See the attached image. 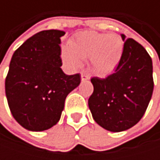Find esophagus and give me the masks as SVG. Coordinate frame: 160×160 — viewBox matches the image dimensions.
I'll use <instances>...</instances> for the list:
<instances>
[{"mask_svg":"<svg viewBox=\"0 0 160 160\" xmlns=\"http://www.w3.org/2000/svg\"><path fill=\"white\" fill-rule=\"evenodd\" d=\"M80 77H81V80H87L90 79V77L87 74H84V73H81L80 74Z\"/></svg>","mask_w":160,"mask_h":160,"instance_id":"1","label":"esophagus"}]
</instances>
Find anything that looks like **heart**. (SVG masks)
Masks as SVG:
<instances>
[{"label":"heart","instance_id":"obj_1","mask_svg":"<svg viewBox=\"0 0 160 160\" xmlns=\"http://www.w3.org/2000/svg\"><path fill=\"white\" fill-rule=\"evenodd\" d=\"M122 52L123 42L118 35L85 30L76 34L70 40L69 45L62 48L61 57L71 68H80L82 58L89 57L92 72L107 76L118 67Z\"/></svg>","mask_w":160,"mask_h":160}]
</instances>
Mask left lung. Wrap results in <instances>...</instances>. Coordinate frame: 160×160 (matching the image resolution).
<instances>
[{
  "mask_svg": "<svg viewBox=\"0 0 160 160\" xmlns=\"http://www.w3.org/2000/svg\"><path fill=\"white\" fill-rule=\"evenodd\" d=\"M121 37L123 52L115 72L105 79H91L93 92L88 100L96 123L114 132L128 130L139 122L154 89L150 55L133 39Z\"/></svg>",
  "mask_w": 160,
  "mask_h": 160,
  "instance_id": "obj_1",
  "label": "left lung"
}]
</instances>
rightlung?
<instances>
[{
    "instance_id": "obj_1",
    "label": "right lung",
    "mask_w": 160,
    "mask_h": 160,
    "mask_svg": "<svg viewBox=\"0 0 160 160\" xmlns=\"http://www.w3.org/2000/svg\"><path fill=\"white\" fill-rule=\"evenodd\" d=\"M64 31L42 30L28 39L14 52L5 79L10 111L25 129L48 130L60 119L68 94L79 86L80 74L61 69Z\"/></svg>"
}]
</instances>
